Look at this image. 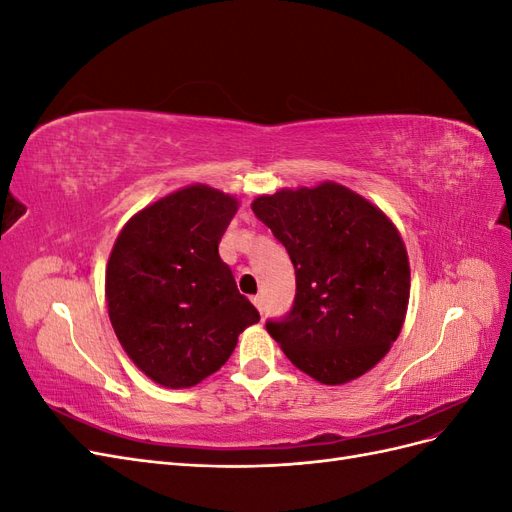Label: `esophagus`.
Returning <instances> with one entry per match:
<instances>
[{
    "label": "esophagus",
    "instance_id": "esophagus-1",
    "mask_svg": "<svg viewBox=\"0 0 512 512\" xmlns=\"http://www.w3.org/2000/svg\"><path fill=\"white\" fill-rule=\"evenodd\" d=\"M252 303L256 305V309H258V312L262 314V312H265V307H262V297H258V294H256V297H252Z\"/></svg>",
    "mask_w": 512,
    "mask_h": 512
}]
</instances>
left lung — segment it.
Segmentation results:
<instances>
[{
    "label": "left lung",
    "instance_id": "8db88e82",
    "mask_svg": "<svg viewBox=\"0 0 512 512\" xmlns=\"http://www.w3.org/2000/svg\"><path fill=\"white\" fill-rule=\"evenodd\" d=\"M252 211L294 265L290 314L267 322L290 363L329 386L376 367L399 337L410 301L408 252L393 220L335 181L262 194Z\"/></svg>",
    "mask_w": 512,
    "mask_h": 512
}]
</instances>
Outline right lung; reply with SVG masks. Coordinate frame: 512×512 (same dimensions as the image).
<instances>
[{"label": "right lung", "mask_w": 512, "mask_h": 512, "mask_svg": "<svg viewBox=\"0 0 512 512\" xmlns=\"http://www.w3.org/2000/svg\"><path fill=\"white\" fill-rule=\"evenodd\" d=\"M239 200L185 185L126 222L106 265L104 297L121 348L147 378L190 389L215 374L260 320L218 245Z\"/></svg>", "instance_id": "add662e5"}]
</instances>
